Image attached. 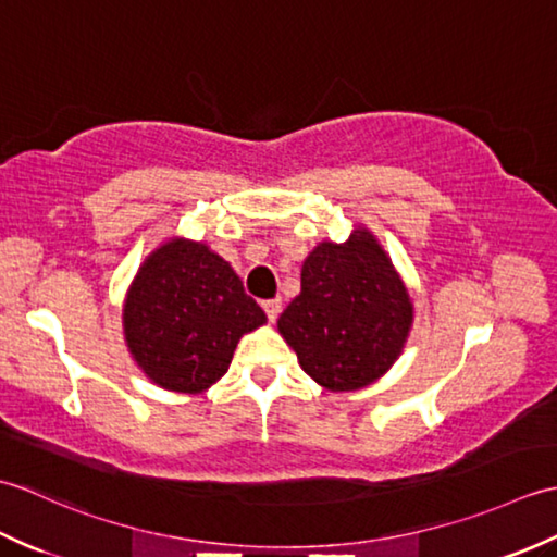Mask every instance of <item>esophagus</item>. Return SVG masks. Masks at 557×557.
Masks as SVG:
<instances>
[{"mask_svg": "<svg viewBox=\"0 0 557 557\" xmlns=\"http://www.w3.org/2000/svg\"><path fill=\"white\" fill-rule=\"evenodd\" d=\"M263 311L268 315V321L275 323L280 311H282V299H268V301H263Z\"/></svg>", "mask_w": 557, "mask_h": 557, "instance_id": "obj_1", "label": "esophagus"}]
</instances>
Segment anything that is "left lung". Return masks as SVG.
<instances>
[{
    "instance_id": "left-lung-1",
    "label": "left lung",
    "mask_w": 557,
    "mask_h": 557,
    "mask_svg": "<svg viewBox=\"0 0 557 557\" xmlns=\"http://www.w3.org/2000/svg\"><path fill=\"white\" fill-rule=\"evenodd\" d=\"M413 325L405 280L375 234L357 224L345 244L321 242L301 265V292L277 330L301 369L330 393H354L393 369Z\"/></svg>"
}]
</instances>
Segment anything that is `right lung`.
Masks as SVG:
<instances>
[{
    "label": "right lung",
    "instance_id": "add662e5",
    "mask_svg": "<svg viewBox=\"0 0 557 557\" xmlns=\"http://www.w3.org/2000/svg\"><path fill=\"white\" fill-rule=\"evenodd\" d=\"M265 323L227 260L186 236L152 248L122 306L124 342L138 369L150 383L182 395L215 385L239 339Z\"/></svg>",
    "mask_w": 557,
    "mask_h": 557
}]
</instances>
